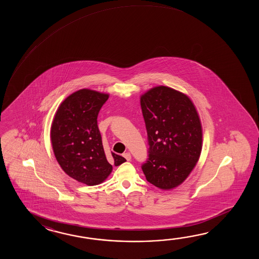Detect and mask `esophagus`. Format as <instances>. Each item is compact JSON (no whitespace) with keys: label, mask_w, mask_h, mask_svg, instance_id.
<instances>
[{"label":"esophagus","mask_w":259,"mask_h":259,"mask_svg":"<svg viewBox=\"0 0 259 259\" xmlns=\"http://www.w3.org/2000/svg\"><path fill=\"white\" fill-rule=\"evenodd\" d=\"M123 156H124L127 161H131V160H132V154H130V153H125V154H123Z\"/></svg>","instance_id":"1"}]
</instances>
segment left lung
<instances>
[{
  "mask_svg": "<svg viewBox=\"0 0 259 259\" xmlns=\"http://www.w3.org/2000/svg\"><path fill=\"white\" fill-rule=\"evenodd\" d=\"M140 102L150 146L143 173L155 187L169 191L187 179L200 158L198 112L188 95L166 86L150 89Z\"/></svg>",
  "mask_w": 259,
  "mask_h": 259,
  "instance_id": "1",
  "label": "left lung"
}]
</instances>
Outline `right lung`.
Wrapping results in <instances>:
<instances>
[{
  "instance_id": "add662e5",
  "label": "right lung",
  "mask_w": 259,
  "mask_h": 259,
  "mask_svg": "<svg viewBox=\"0 0 259 259\" xmlns=\"http://www.w3.org/2000/svg\"><path fill=\"white\" fill-rule=\"evenodd\" d=\"M109 94L81 89L64 100L51 126L55 158L66 175L89 186L105 182L113 170L97 125L100 109ZM116 165L126 159L112 153Z\"/></svg>"
}]
</instances>
